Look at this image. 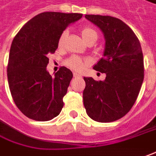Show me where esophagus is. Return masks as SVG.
I'll list each match as a JSON object with an SVG mask.
<instances>
[{
  "mask_svg": "<svg viewBox=\"0 0 156 156\" xmlns=\"http://www.w3.org/2000/svg\"><path fill=\"white\" fill-rule=\"evenodd\" d=\"M73 76L75 77V78H81V77H82V75H81V74L78 73H74Z\"/></svg>",
  "mask_w": 156,
  "mask_h": 156,
  "instance_id": "1",
  "label": "esophagus"
}]
</instances>
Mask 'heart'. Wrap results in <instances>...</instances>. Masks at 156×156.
I'll list each match as a JSON object with an SVG mask.
<instances>
[{
  "label": "heart",
  "mask_w": 156,
  "mask_h": 156,
  "mask_svg": "<svg viewBox=\"0 0 156 156\" xmlns=\"http://www.w3.org/2000/svg\"><path fill=\"white\" fill-rule=\"evenodd\" d=\"M81 35H82V37L83 39V41H85L87 38H89L90 37L93 36V35H96V32L94 30L91 29L90 27H83L81 30ZM66 36H67V30H64L61 33V35H60V38H59L58 44H59L60 47H61L63 45ZM66 65L69 67H71L72 69L76 70V71H80V70L83 69V67L86 65V62L84 60H83L81 58H79V57L73 56V57H71L70 59L66 60Z\"/></svg>",
  "instance_id": "heart-1"
}]
</instances>
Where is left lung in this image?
I'll use <instances>...</instances> for the list:
<instances>
[{"mask_svg": "<svg viewBox=\"0 0 156 156\" xmlns=\"http://www.w3.org/2000/svg\"><path fill=\"white\" fill-rule=\"evenodd\" d=\"M105 38L103 57L93 69L106 73L103 81L84 77L83 105L90 118L98 122L119 119L131 110L144 77L141 44L133 30L111 16L85 14Z\"/></svg>", "mask_w": 156, "mask_h": 156, "instance_id": "8db88e82", "label": "left lung"}]
</instances>
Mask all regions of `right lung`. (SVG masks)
<instances>
[{
  "label": "right lung",
  "instance_id": "obj_1",
  "mask_svg": "<svg viewBox=\"0 0 156 156\" xmlns=\"http://www.w3.org/2000/svg\"><path fill=\"white\" fill-rule=\"evenodd\" d=\"M82 13L45 12L35 16L13 38L7 65L10 92L26 117L48 121L60 114L73 73L61 66L52 77L48 56L58 48L60 35Z\"/></svg>",
  "mask_w": 156,
  "mask_h": 156
}]
</instances>
